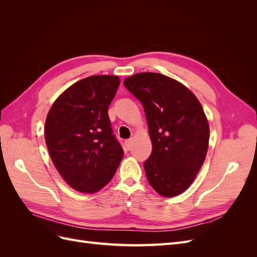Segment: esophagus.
<instances>
[{
	"label": "esophagus",
	"mask_w": 257,
	"mask_h": 257,
	"mask_svg": "<svg viewBox=\"0 0 257 257\" xmlns=\"http://www.w3.org/2000/svg\"><path fill=\"white\" fill-rule=\"evenodd\" d=\"M132 143H133V141H132V139H127V141H125V147H126V149H127V150H130V149H131Z\"/></svg>",
	"instance_id": "esophagus-1"
}]
</instances>
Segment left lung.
Returning <instances> with one entry per match:
<instances>
[{
	"mask_svg": "<svg viewBox=\"0 0 257 257\" xmlns=\"http://www.w3.org/2000/svg\"><path fill=\"white\" fill-rule=\"evenodd\" d=\"M144 106L152 143L144 163L150 185L160 195L183 193L203 166L209 146V123L194 93L170 77L138 73L124 79Z\"/></svg>",
	"mask_w": 257,
	"mask_h": 257,
	"instance_id": "8db88e82",
	"label": "left lung"
}]
</instances>
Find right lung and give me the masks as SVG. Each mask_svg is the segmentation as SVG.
Listing matches in <instances>:
<instances>
[{
	"label": "right lung",
	"mask_w": 257,
	"mask_h": 257,
	"mask_svg": "<svg viewBox=\"0 0 257 257\" xmlns=\"http://www.w3.org/2000/svg\"><path fill=\"white\" fill-rule=\"evenodd\" d=\"M119 84V77L112 75L77 81L54 100L46 118L45 141L53 165L78 192L104 188L123 158L108 116Z\"/></svg>",
	"instance_id": "add662e5"
}]
</instances>
